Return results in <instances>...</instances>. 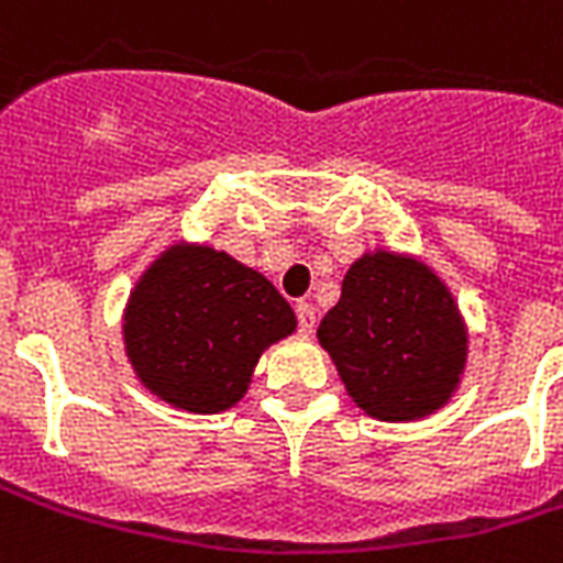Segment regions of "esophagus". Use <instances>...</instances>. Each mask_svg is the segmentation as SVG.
I'll use <instances>...</instances> for the list:
<instances>
[{
    "mask_svg": "<svg viewBox=\"0 0 563 563\" xmlns=\"http://www.w3.org/2000/svg\"><path fill=\"white\" fill-rule=\"evenodd\" d=\"M295 316H298V330L303 336H310L312 328H316V307L307 303V300H298L295 303Z\"/></svg>",
    "mask_w": 563,
    "mask_h": 563,
    "instance_id": "obj_1",
    "label": "esophagus"
}]
</instances>
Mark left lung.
<instances>
[{
    "label": "left lung",
    "instance_id": "1",
    "mask_svg": "<svg viewBox=\"0 0 563 563\" xmlns=\"http://www.w3.org/2000/svg\"><path fill=\"white\" fill-rule=\"evenodd\" d=\"M319 342L357 407L384 422L434 413L466 363V330L449 289L428 265L389 251L351 265Z\"/></svg>",
    "mask_w": 563,
    "mask_h": 563
}]
</instances>
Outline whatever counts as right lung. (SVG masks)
Listing matches in <instances>:
<instances>
[{
    "label": "right lung",
    "instance_id": "add662e5",
    "mask_svg": "<svg viewBox=\"0 0 563 563\" xmlns=\"http://www.w3.org/2000/svg\"><path fill=\"white\" fill-rule=\"evenodd\" d=\"M295 312L263 274L200 244H174L129 298L126 354L147 389L191 413L233 407Z\"/></svg>",
    "mask_w": 563,
    "mask_h": 563
}]
</instances>
